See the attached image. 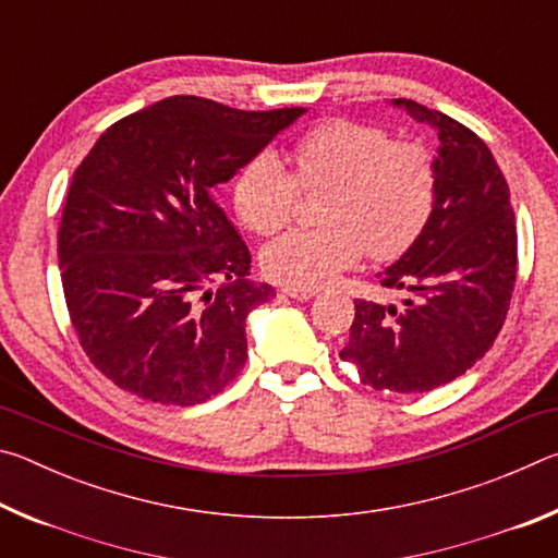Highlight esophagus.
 I'll return each instance as SVG.
<instances>
[{
  "mask_svg": "<svg viewBox=\"0 0 558 558\" xmlns=\"http://www.w3.org/2000/svg\"><path fill=\"white\" fill-rule=\"evenodd\" d=\"M282 292H286L288 298H292V300H313L315 295H317V290H307V288H292V286H286L282 288Z\"/></svg>",
  "mask_w": 558,
  "mask_h": 558,
  "instance_id": "obj_1",
  "label": "esophagus"
}]
</instances>
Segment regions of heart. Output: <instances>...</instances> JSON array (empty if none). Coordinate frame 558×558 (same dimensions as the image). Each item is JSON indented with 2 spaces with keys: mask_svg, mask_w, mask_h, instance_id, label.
Segmentation results:
<instances>
[{
  "mask_svg": "<svg viewBox=\"0 0 558 558\" xmlns=\"http://www.w3.org/2000/svg\"><path fill=\"white\" fill-rule=\"evenodd\" d=\"M289 169L260 149L235 177V211L253 233L272 235L295 216L300 189H329L323 229L280 235L263 251V270L292 288H323L369 251L393 260L411 248L436 209V159L421 143L356 120H325L290 147Z\"/></svg>",
  "mask_w": 558,
  "mask_h": 558,
  "instance_id": "obj_1",
  "label": "heart"
}]
</instances>
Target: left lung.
Returning <instances> with one entry per match:
<instances>
[{
	"mask_svg": "<svg viewBox=\"0 0 558 558\" xmlns=\"http://www.w3.org/2000/svg\"><path fill=\"white\" fill-rule=\"evenodd\" d=\"M393 106L438 132L436 209L379 276L403 302L354 300L339 356L376 391L423 393L465 374L497 339L517 280V226L502 169L475 132L415 100Z\"/></svg>",
	"mask_w": 558,
	"mask_h": 558,
	"instance_id": "1",
	"label": "left lung"
}]
</instances>
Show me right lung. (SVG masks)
Returning a JSON list of instances; mask_svg holds the SVG:
<instances>
[{
	"mask_svg": "<svg viewBox=\"0 0 558 558\" xmlns=\"http://www.w3.org/2000/svg\"><path fill=\"white\" fill-rule=\"evenodd\" d=\"M302 112L165 98L110 125L73 172L65 305L83 352L122 391L194 405L241 372L245 317L276 290L248 280L251 251L214 189Z\"/></svg>",
	"mask_w": 558,
	"mask_h": 558,
	"instance_id": "obj_1",
	"label": "right lung"
}]
</instances>
